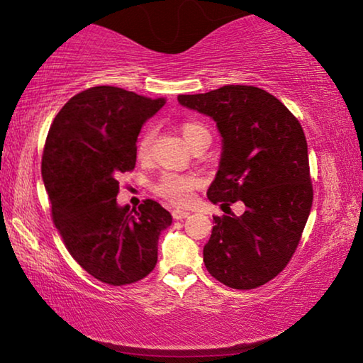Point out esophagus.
<instances>
[{
    "label": "esophagus",
    "mask_w": 363,
    "mask_h": 363,
    "mask_svg": "<svg viewBox=\"0 0 363 363\" xmlns=\"http://www.w3.org/2000/svg\"><path fill=\"white\" fill-rule=\"evenodd\" d=\"M172 216L173 219H185L190 216V211H185V209H173Z\"/></svg>",
    "instance_id": "esophagus-1"
}]
</instances>
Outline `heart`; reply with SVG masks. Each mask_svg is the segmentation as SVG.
Returning a JSON list of instances; mask_svg holds the SVG:
<instances>
[{"instance_id":"1","label":"heart","mask_w":363,"mask_h":363,"mask_svg":"<svg viewBox=\"0 0 363 363\" xmlns=\"http://www.w3.org/2000/svg\"><path fill=\"white\" fill-rule=\"evenodd\" d=\"M180 129H182V138L190 149L194 144L201 143L204 139L211 140V134H209V130L204 128L203 124L194 123V121H185ZM152 138H154V130L150 128L145 129L144 134L140 135L138 143V155L140 159H144V157L149 155ZM194 186H196V180H194L193 177L177 175V173H165V175H162L160 180L157 182L155 193L160 194L162 198L169 199L170 203L186 204L191 201Z\"/></svg>"}]
</instances>
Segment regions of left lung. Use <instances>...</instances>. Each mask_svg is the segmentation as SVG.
Returning a JSON list of instances; mask_svg holds the SVG:
<instances>
[{
	"label": "left lung",
	"instance_id": "left-lung-1",
	"mask_svg": "<svg viewBox=\"0 0 363 363\" xmlns=\"http://www.w3.org/2000/svg\"><path fill=\"white\" fill-rule=\"evenodd\" d=\"M178 103L206 114L223 138L219 169L208 199L240 216H214L203 249L208 272L235 290L270 281L295 254L313 206L308 144L301 124L273 94L257 86L228 85Z\"/></svg>",
	"mask_w": 363,
	"mask_h": 363
}]
</instances>
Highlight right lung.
<instances>
[{
    "instance_id": "1",
    "label": "right lung",
    "mask_w": 363,
    "mask_h": 363,
    "mask_svg": "<svg viewBox=\"0 0 363 363\" xmlns=\"http://www.w3.org/2000/svg\"><path fill=\"white\" fill-rule=\"evenodd\" d=\"M165 101L93 86L68 99L47 134L42 178L52 219L78 265L108 285L149 275L162 230L172 224L154 199L133 211L116 201L118 177L135 165L140 129Z\"/></svg>"
}]
</instances>
